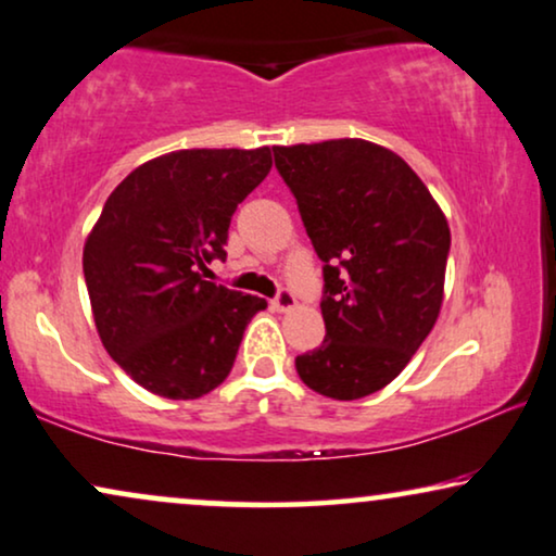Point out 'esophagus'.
<instances>
[{
    "instance_id": "1",
    "label": "esophagus",
    "mask_w": 556,
    "mask_h": 556,
    "mask_svg": "<svg viewBox=\"0 0 556 556\" xmlns=\"http://www.w3.org/2000/svg\"><path fill=\"white\" fill-rule=\"evenodd\" d=\"M271 307L277 309V313H290V309L298 307V298L290 290H279L277 298L271 300Z\"/></svg>"
}]
</instances>
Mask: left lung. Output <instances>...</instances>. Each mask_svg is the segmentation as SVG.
<instances>
[{
	"label": "left lung",
	"instance_id": "left-lung-1",
	"mask_svg": "<svg viewBox=\"0 0 556 556\" xmlns=\"http://www.w3.org/2000/svg\"><path fill=\"white\" fill-rule=\"evenodd\" d=\"M323 258L325 340L294 358L317 394L353 402L396 379L438 323L447 218L417 173L366 139L274 147Z\"/></svg>",
	"mask_w": 556,
	"mask_h": 556
}]
</instances>
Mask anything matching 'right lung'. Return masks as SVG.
Segmentation results:
<instances>
[{
    "label": "right lung",
    "mask_w": 556,
    "mask_h": 556,
    "mask_svg": "<svg viewBox=\"0 0 556 556\" xmlns=\"http://www.w3.org/2000/svg\"><path fill=\"white\" fill-rule=\"evenodd\" d=\"M271 150H177L124 177L84 247L96 330L139 387L198 399L231 374L266 300L203 279L231 216L269 175Z\"/></svg>",
    "instance_id": "add662e5"
}]
</instances>
